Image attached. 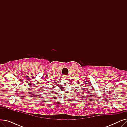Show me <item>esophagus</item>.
Here are the masks:
<instances>
[{"label": "esophagus", "instance_id": "esophagus-1", "mask_svg": "<svg viewBox=\"0 0 127 127\" xmlns=\"http://www.w3.org/2000/svg\"><path fill=\"white\" fill-rule=\"evenodd\" d=\"M64 77H65V78H66V77H67V76H63Z\"/></svg>", "mask_w": 127, "mask_h": 127}]
</instances>
